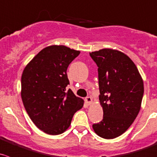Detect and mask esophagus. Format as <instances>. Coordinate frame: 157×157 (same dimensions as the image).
I'll use <instances>...</instances> for the list:
<instances>
[{
    "label": "esophagus",
    "instance_id": "1",
    "mask_svg": "<svg viewBox=\"0 0 157 157\" xmlns=\"http://www.w3.org/2000/svg\"><path fill=\"white\" fill-rule=\"evenodd\" d=\"M85 102H86V103L87 105H91V103H92V98L90 97H86L85 98Z\"/></svg>",
    "mask_w": 157,
    "mask_h": 157
}]
</instances>
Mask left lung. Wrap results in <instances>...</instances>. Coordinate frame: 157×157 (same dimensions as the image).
I'll use <instances>...</instances> for the list:
<instances>
[{
	"mask_svg": "<svg viewBox=\"0 0 157 157\" xmlns=\"http://www.w3.org/2000/svg\"><path fill=\"white\" fill-rule=\"evenodd\" d=\"M98 67L100 105L103 118L93 125L104 139H114L125 133L141 107L144 80L133 60L124 53L109 48L90 53Z\"/></svg>",
	"mask_w": 157,
	"mask_h": 157,
	"instance_id": "left-lung-1",
	"label": "left lung"
}]
</instances>
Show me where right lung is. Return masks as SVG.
<instances>
[{"label": "right lung", "mask_w": 157, "mask_h": 157, "mask_svg": "<svg viewBox=\"0 0 157 157\" xmlns=\"http://www.w3.org/2000/svg\"><path fill=\"white\" fill-rule=\"evenodd\" d=\"M80 51L63 45H51L38 53L21 76V98L27 114L37 128L49 135L69 128L83 99L71 89L67 70Z\"/></svg>", "instance_id": "add662e5"}]
</instances>
